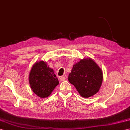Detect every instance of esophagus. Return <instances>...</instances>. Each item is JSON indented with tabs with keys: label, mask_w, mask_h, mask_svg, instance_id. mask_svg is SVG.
<instances>
[{
	"label": "esophagus",
	"mask_w": 130,
	"mask_h": 130,
	"mask_svg": "<svg viewBox=\"0 0 130 130\" xmlns=\"http://www.w3.org/2000/svg\"><path fill=\"white\" fill-rule=\"evenodd\" d=\"M65 79H66V78L64 76H61V77H60V80H61V81H64L65 80Z\"/></svg>",
	"instance_id": "esophagus-1"
}]
</instances>
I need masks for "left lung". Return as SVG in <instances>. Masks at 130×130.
<instances>
[{"label":"left lung","mask_w":130,"mask_h":130,"mask_svg":"<svg viewBox=\"0 0 130 130\" xmlns=\"http://www.w3.org/2000/svg\"><path fill=\"white\" fill-rule=\"evenodd\" d=\"M103 80L101 68L90 58L81 59L74 65L68 80L83 98H88L100 90Z\"/></svg>","instance_id":"obj_1"}]
</instances>
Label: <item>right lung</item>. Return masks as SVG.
<instances>
[{"mask_svg":"<svg viewBox=\"0 0 130 130\" xmlns=\"http://www.w3.org/2000/svg\"><path fill=\"white\" fill-rule=\"evenodd\" d=\"M29 81L32 91L40 98L48 97L59 84L53 69L44 61L36 62L32 66Z\"/></svg>","mask_w":130,"mask_h":130,"instance_id":"obj_1","label":"right lung"}]
</instances>
